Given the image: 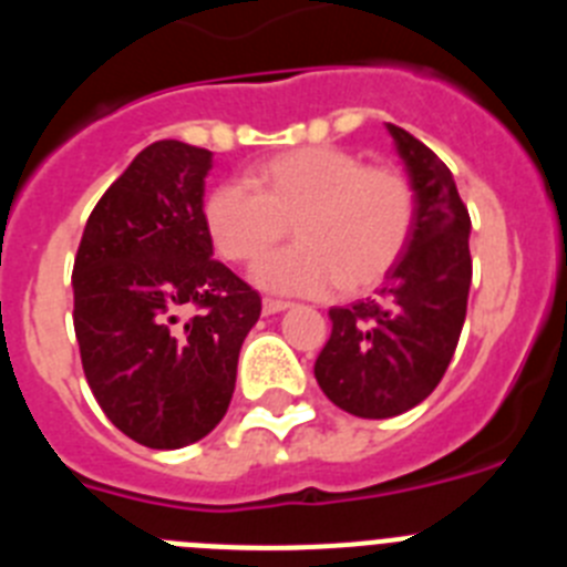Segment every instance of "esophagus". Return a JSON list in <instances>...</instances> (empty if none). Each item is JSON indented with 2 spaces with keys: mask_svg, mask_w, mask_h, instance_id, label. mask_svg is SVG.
Here are the masks:
<instances>
[{
  "mask_svg": "<svg viewBox=\"0 0 567 567\" xmlns=\"http://www.w3.org/2000/svg\"><path fill=\"white\" fill-rule=\"evenodd\" d=\"M289 307V300L278 298H264V315H278Z\"/></svg>",
  "mask_w": 567,
  "mask_h": 567,
  "instance_id": "obj_1",
  "label": "esophagus"
}]
</instances>
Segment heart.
<instances>
[{
    "instance_id": "heart-1",
    "label": "heart",
    "mask_w": 567,
    "mask_h": 567,
    "mask_svg": "<svg viewBox=\"0 0 567 567\" xmlns=\"http://www.w3.org/2000/svg\"><path fill=\"white\" fill-rule=\"evenodd\" d=\"M247 183L209 189L204 224L218 255L240 267H258L292 227L298 244L258 269L272 292H369L398 267L417 221V193L398 167L334 144L269 155L249 164Z\"/></svg>"
}]
</instances>
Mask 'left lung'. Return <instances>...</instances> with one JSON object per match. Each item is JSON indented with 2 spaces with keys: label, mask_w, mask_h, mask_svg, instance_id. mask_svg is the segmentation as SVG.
<instances>
[{
  "label": "left lung",
  "mask_w": 567,
  "mask_h": 567,
  "mask_svg": "<svg viewBox=\"0 0 567 567\" xmlns=\"http://www.w3.org/2000/svg\"><path fill=\"white\" fill-rule=\"evenodd\" d=\"M389 133L417 193L412 240L374 298L329 309L332 334L315 360L323 394L365 420L398 417L437 389L471 287V218L452 169L398 124Z\"/></svg>",
  "instance_id": "obj_1"
}]
</instances>
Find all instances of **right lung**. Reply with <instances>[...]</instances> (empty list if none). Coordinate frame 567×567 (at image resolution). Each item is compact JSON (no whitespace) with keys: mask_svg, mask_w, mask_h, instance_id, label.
<instances>
[{"mask_svg":"<svg viewBox=\"0 0 567 567\" xmlns=\"http://www.w3.org/2000/svg\"><path fill=\"white\" fill-rule=\"evenodd\" d=\"M213 153L164 138L99 198L73 264L84 378L110 423L182 449L227 414L260 295L213 258L204 178Z\"/></svg>","mask_w":567,"mask_h":567,"instance_id":"right-lung-1","label":"right lung"}]
</instances>
